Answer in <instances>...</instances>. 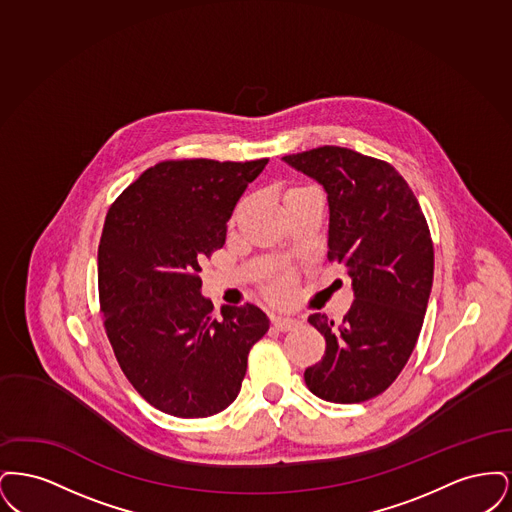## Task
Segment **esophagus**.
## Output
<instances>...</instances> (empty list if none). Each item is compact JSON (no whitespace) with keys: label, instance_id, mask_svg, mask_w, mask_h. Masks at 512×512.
<instances>
[{"label":"esophagus","instance_id":"34e87169","mask_svg":"<svg viewBox=\"0 0 512 512\" xmlns=\"http://www.w3.org/2000/svg\"><path fill=\"white\" fill-rule=\"evenodd\" d=\"M297 324H299V320H295V318L292 317L272 318V326H274V330H278V332H290Z\"/></svg>","mask_w":512,"mask_h":512}]
</instances>
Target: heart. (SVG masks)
I'll use <instances>...</instances> for the list:
<instances>
[{"instance_id": "1", "label": "heart", "mask_w": 512, "mask_h": 512, "mask_svg": "<svg viewBox=\"0 0 512 512\" xmlns=\"http://www.w3.org/2000/svg\"><path fill=\"white\" fill-rule=\"evenodd\" d=\"M268 293L272 299H286L292 293V282L288 278H280L268 288Z\"/></svg>"}]
</instances>
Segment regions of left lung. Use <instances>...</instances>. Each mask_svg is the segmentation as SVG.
Segmentation results:
<instances>
[{
	"label": "left lung",
	"instance_id": "obj_1",
	"mask_svg": "<svg viewBox=\"0 0 512 512\" xmlns=\"http://www.w3.org/2000/svg\"><path fill=\"white\" fill-rule=\"evenodd\" d=\"M328 194V261L347 268L355 301L340 324L315 313L326 340L305 384L332 403H361L388 390L407 365L434 280V244L418 199L390 163L322 146L282 157Z\"/></svg>",
	"mask_w": 512,
	"mask_h": 512
}]
</instances>
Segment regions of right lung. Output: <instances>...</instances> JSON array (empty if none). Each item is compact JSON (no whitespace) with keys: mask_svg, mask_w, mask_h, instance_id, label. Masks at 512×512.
<instances>
[{"mask_svg":"<svg viewBox=\"0 0 512 512\" xmlns=\"http://www.w3.org/2000/svg\"><path fill=\"white\" fill-rule=\"evenodd\" d=\"M267 163L163 161L109 207L98 249L105 332L128 382L163 413L224 411L240 393L249 349L267 334V315L251 303L215 317L199 278Z\"/></svg>","mask_w":512,"mask_h":512,"instance_id":"right-lung-1","label":"right lung"}]
</instances>
